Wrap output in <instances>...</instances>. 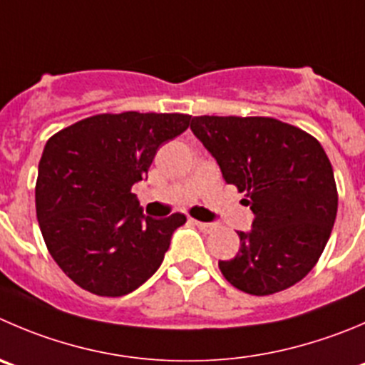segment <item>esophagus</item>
<instances>
[{
	"instance_id": "34e87169",
	"label": "esophagus",
	"mask_w": 365,
	"mask_h": 365,
	"mask_svg": "<svg viewBox=\"0 0 365 365\" xmlns=\"http://www.w3.org/2000/svg\"><path fill=\"white\" fill-rule=\"evenodd\" d=\"M192 222L197 225V227L202 229L204 232H211V231H215V227H217V225L210 224V222H199V220H192Z\"/></svg>"
}]
</instances>
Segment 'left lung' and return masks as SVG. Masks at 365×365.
Here are the masks:
<instances>
[{
  "mask_svg": "<svg viewBox=\"0 0 365 365\" xmlns=\"http://www.w3.org/2000/svg\"><path fill=\"white\" fill-rule=\"evenodd\" d=\"M192 130L255 213L251 231L238 232V255L218 262L225 279L251 296L303 279L328 244L339 204L321 143L267 116H195Z\"/></svg>",
  "mask_w": 365,
  "mask_h": 365,
  "instance_id": "obj_1",
  "label": "left lung"
}]
</instances>
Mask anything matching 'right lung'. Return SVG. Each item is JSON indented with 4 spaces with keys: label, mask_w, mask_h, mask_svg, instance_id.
Masks as SVG:
<instances>
[{
    "label": "right lung",
    "mask_w": 365,
    "mask_h": 365,
    "mask_svg": "<svg viewBox=\"0 0 365 365\" xmlns=\"http://www.w3.org/2000/svg\"><path fill=\"white\" fill-rule=\"evenodd\" d=\"M190 114H95L48 140L39 161L36 211L62 272L103 297L136 290L161 265L182 213L145 217L134 182L155 152L190 125Z\"/></svg>",
    "instance_id": "1"
}]
</instances>
